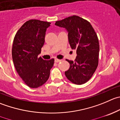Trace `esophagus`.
Segmentation results:
<instances>
[{"instance_id":"34e87169","label":"esophagus","mask_w":120,"mask_h":120,"mask_svg":"<svg viewBox=\"0 0 120 120\" xmlns=\"http://www.w3.org/2000/svg\"><path fill=\"white\" fill-rule=\"evenodd\" d=\"M54 61H55L56 63H59L61 61V60H59V59H56L55 60H54Z\"/></svg>"}]
</instances>
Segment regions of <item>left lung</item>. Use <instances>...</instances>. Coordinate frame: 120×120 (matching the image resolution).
I'll use <instances>...</instances> for the list:
<instances>
[{
  "instance_id": "1",
  "label": "left lung",
  "mask_w": 120,
  "mask_h": 120,
  "mask_svg": "<svg viewBox=\"0 0 120 120\" xmlns=\"http://www.w3.org/2000/svg\"><path fill=\"white\" fill-rule=\"evenodd\" d=\"M55 25L66 30L70 47L77 54L74 62L66 60L70 63L66 77L75 84L86 83L98 66L100 46L94 30L90 22L77 16L57 21Z\"/></svg>"
}]
</instances>
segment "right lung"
Here are the masks:
<instances>
[{
    "mask_svg": "<svg viewBox=\"0 0 120 120\" xmlns=\"http://www.w3.org/2000/svg\"><path fill=\"white\" fill-rule=\"evenodd\" d=\"M50 24L38 20H29L20 28L14 38L13 61L19 76L30 88H38L47 81L54 64L53 59L45 60L38 58Z\"/></svg>",
    "mask_w": 120,
    "mask_h": 120,
    "instance_id": "right-lung-1",
    "label": "right lung"
}]
</instances>
